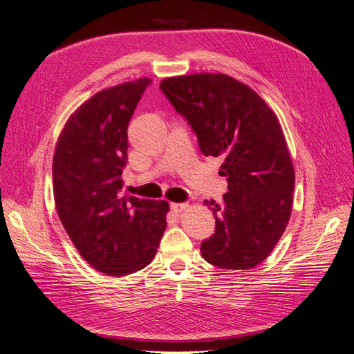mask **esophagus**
I'll return each mask as SVG.
<instances>
[{
	"label": "esophagus",
	"instance_id": "34e87169",
	"mask_svg": "<svg viewBox=\"0 0 354 354\" xmlns=\"http://www.w3.org/2000/svg\"><path fill=\"white\" fill-rule=\"evenodd\" d=\"M189 205L187 203H171V209H173L176 214L183 212Z\"/></svg>",
	"mask_w": 354,
	"mask_h": 354
}]
</instances>
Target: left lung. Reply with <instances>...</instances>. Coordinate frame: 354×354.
<instances>
[{"instance_id": "1", "label": "left lung", "mask_w": 354, "mask_h": 354, "mask_svg": "<svg viewBox=\"0 0 354 354\" xmlns=\"http://www.w3.org/2000/svg\"><path fill=\"white\" fill-rule=\"evenodd\" d=\"M160 90L194 128L201 152L223 158L218 174L229 192L221 203L203 201L216 232L201 243L202 257L218 269H252L274 250L292 211L295 171L279 120L224 73L169 77Z\"/></svg>"}]
</instances>
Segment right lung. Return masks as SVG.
Here are the masks:
<instances>
[{
	"mask_svg": "<svg viewBox=\"0 0 354 354\" xmlns=\"http://www.w3.org/2000/svg\"><path fill=\"white\" fill-rule=\"evenodd\" d=\"M151 78L104 88L75 111L53 156V194L82 259L108 276L151 264L167 227V201L124 196L122 168L136 106Z\"/></svg>",
	"mask_w": 354,
	"mask_h": 354,
	"instance_id": "1",
	"label": "right lung"
}]
</instances>
